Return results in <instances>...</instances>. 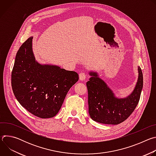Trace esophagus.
Listing matches in <instances>:
<instances>
[{
  "label": "esophagus",
  "instance_id": "obj_1",
  "mask_svg": "<svg viewBox=\"0 0 156 156\" xmlns=\"http://www.w3.org/2000/svg\"><path fill=\"white\" fill-rule=\"evenodd\" d=\"M79 78H80V80L81 81H84L86 78V74L84 73H80L79 74Z\"/></svg>",
  "mask_w": 156,
  "mask_h": 156
}]
</instances>
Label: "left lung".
<instances>
[{"mask_svg": "<svg viewBox=\"0 0 156 156\" xmlns=\"http://www.w3.org/2000/svg\"><path fill=\"white\" fill-rule=\"evenodd\" d=\"M138 70V78L135 89L124 98L115 97L113 91L96 72H90L91 77L86 83L89 114L94 121L117 125L128 118L139 102L143 86V76L140 66Z\"/></svg>", "mask_w": 156, "mask_h": 156, "instance_id": "obj_1", "label": "left lung"}]
</instances>
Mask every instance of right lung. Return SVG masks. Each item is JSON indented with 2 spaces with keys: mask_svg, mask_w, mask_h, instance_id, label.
I'll return each mask as SVG.
<instances>
[{
  "mask_svg": "<svg viewBox=\"0 0 156 156\" xmlns=\"http://www.w3.org/2000/svg\"><path fill=\"white\" fill-rule=\"evenodd\" d=\"M33 37L28 38L16 55L12 72V87L19 103L34 115L52 118L60 110L78 74L53 65H42L32 49Z\"/></svg>",
  "mask_w": 156,
  "mask_h": 156,
  "instance_id": "right-lung-1",
  "label": "right lung"
}]
</instances>
